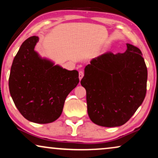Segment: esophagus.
<instances>
[{
  "mask_svg": "<svg viewBox=\"0 0 158 158\" xmlns=\"http://www.w3.org/2000/svg\"><path fill=\"white\" fill-rule=\"evenodd\" d=\"M83 75H84V73H83V71H80V72H79V79H80V81H81V79L83 78Z\"/></svg>",
  "mask_w": 158,
  "mask_h": 158,
  "instance_id": "obj_1",
  "label": "esophagus"
}]
</instances>
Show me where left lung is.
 Instances as JSON below:
<instances>
[{
    "mask_svg": "<svg viewBox=\"0 0 158 158\" xmlns=\"http://www.w3.org/2000/svg\"><path fill=\"white\" fill-rule=\"evenodd\" d=\"M124 53L111 52L85 66L81 83L86 90L88 114L94 124L119 127L143 102L148 69L140 49L130 44Z\"/></svg>",
    "mask_w": 158,
    "mask_h": 158,
    "instance_id": "obj_1",
    "label": "left lung"
}]
</instances>
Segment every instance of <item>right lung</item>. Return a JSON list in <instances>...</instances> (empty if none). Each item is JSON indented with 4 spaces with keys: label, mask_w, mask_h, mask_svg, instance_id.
Listing matches in <instances>:
<instances>
[{
    "label": "right lung",
    "mask_w": 158,
    "mask_h": 158,
    "mask_svg": "<svg viewBox=\"0 0 158 158\" xmlns=\"http://www.w3.org/2000/svg\"><path fill=\"white\" fill-rule=\"evenodd\" d=\"M39 37L22 43L13 61L8 81L10 96L23 117L37 124L55 122L68 95L79 83L78 72L68 70L34 50Z\"/></svg>",
    "instance_id": "obj_1"
}]
</instances>
